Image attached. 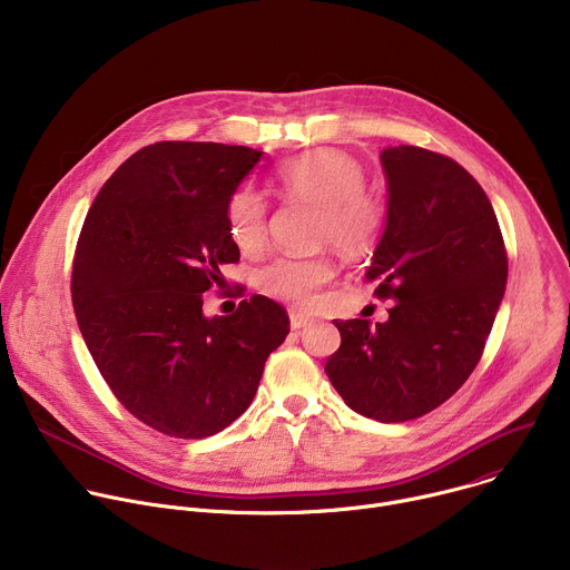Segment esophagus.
I'll return each mask as SVG.
<instances>
[{"label":"esophagus","mask_w":570,"mask_h":570,"mask_svg":"<svg viewBox=\"0 0 570 570\" xmlns=\"http://www.w3.org/2000/svg\"><path fill=\"white\" fill-rule=\"evenodd\" d=\"M288 317H291V330H304L306 324L311 322V317L304 315V313L297 311V308H291V311H288Z\"/></svg>","instance_id":"esophagus-1"}]
</instances>
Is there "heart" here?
I'll use <instances>...</instances> for the list:
<instances>
[{"mask_svg": "<svg viewBox=\"0 0 570 570\" xmlns=\"http://www.w3.org/2000/svg\"><path fill=\"white\" fill-rule=\"evenodd\" d=\"M367 174L361 161L343 150L320 148L286 159L275 171V187L288 200L320 209L317 236L358 257L370 253L383 232L385 207L365 189ZM227 234L243 255H259L268 238V205L253 187H238L225 205ZM336 268L327 255L277 257L257 282L279 302L308 306L315 293L332 282Z\"/></svg>", "mask_w": 570, "mask_h": 570, "instance_id": "b5f03b06", "label": "heart"}]
</instances>
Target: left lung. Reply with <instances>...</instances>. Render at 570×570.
<instances>
[{"label": "left lung", "instance_id": "left-lung-1", "mask_svg": "<svg viewBox=\"0 0 570 570\" xmlns=\"http://www.w3.org/2000/svg\"><path fill=\"white\" fill-rule=\"evenodd\" d=\"M385 227L365 277L392 299L385 322L334 324L324 372L352 411L409 422L444 403L478 365L508 284L494 207L458 161L420 146L381 150Z\"/></svg>", "mask_w": 570, "mask_h": 570}]
</instances>
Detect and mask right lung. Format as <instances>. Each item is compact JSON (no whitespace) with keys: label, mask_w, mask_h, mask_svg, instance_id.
<instances>
[{"label":"right lung","mask_w":570,"mask_h":570,"mask_svg":"<svg viewBox=\"0 0 570 570\" xmlns=\"http://www.w3.org/2000/svg\"><path fill=\"white\" fill-rule=\"evenodd\" d=\"M262 150L157 141L110 176L76 246L71 302L83 341L126 409L150 429L209 438L253 403L264 365L288 336L264 297L207 317L203 293L238 262L227 198Z\"/></svg>","instance_id":"obj_1"}]
</instances>
